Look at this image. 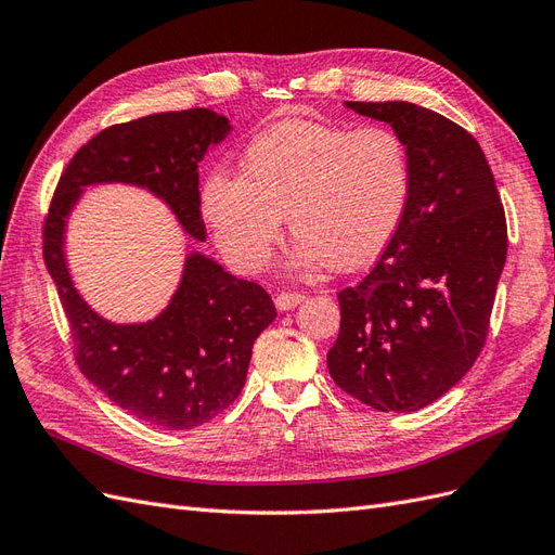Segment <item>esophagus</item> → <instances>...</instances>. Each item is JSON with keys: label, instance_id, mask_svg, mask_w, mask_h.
Instances as JSON below:
<instances>
[{"label": "esophagus", "instance_id": "obj_1", "mask_svg": "<svg viewBox=\"0 0 555 555\" xmlns=\"http://www.w3.org/2000/svg\"><path fill=\"white\" fill-rule=\"evenodd\" d=\"M304 298H306V296L298 294V292H280V294L275 296V308H278L280 312H287V310H292V308L304 304Z\"/></svg>", "mask_w": 555, "mask_h": 555}]
</instances>
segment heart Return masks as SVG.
<instances>
[{"label":"heart","mask_w":555,"mask_h":555,"mask_svg":"<svg viewBox=\"0 0 555 555\" xmlns=\"http://www.w3.org/2000/svg\"><path fill=\"white\" fill-rule=\"evenodd\" d=\"M410 194V147L391 127L287 120L247 143L241 176L212 171L201 206L241 271L266 266L284 215L298 236L296 266L357 271L393 241Z\"/></svg>","instance_id":"1"}]
</instances>
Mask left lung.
I'll use <instances>...</instances> for the list:
<instances>
[{
	"mask_svg": "<svg viewBox=\"0 0 555 555\" xmlns=\"http://www.w3.org/2000/svg\"><path fill=\"white\" fill-rule=\"evenodd\" d=\"M410 147L408 212L379 261L338 294L328 373L379 412H414L444 396L486 343L507 259V220L475 137L408 102H345Z\"/></svg>",
	"mask_w": 555,
	"mask_h": 555,
	"instance_id": "obj_1",
	"label": "left lung"
}]
</instances>
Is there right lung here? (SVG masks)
Masks as SVG:
<instances>
[{"label":"right lung","mask_w":555,"mask_h":555,"mask_svg":"<svg viewBox=\"0 0 555 555\" xmlns=\"http://www.w3.org/2000/svg\"><path fill=\"white\" fill-rule=\"evenodd\" d=\"M229 129V117L190 108L99 131L66 164L43 224V259L69 319L80 373L117 408L169 430L206 424L238 398L251 345L278 314L271 296L261 284L238 280L194 251L157 319L111 324L74 287L64 227L82 188L129 182L164 198L182 229L204 241L196 169Z\"/></svg>","instance_id":"right-lung-1"}]
</instances>
